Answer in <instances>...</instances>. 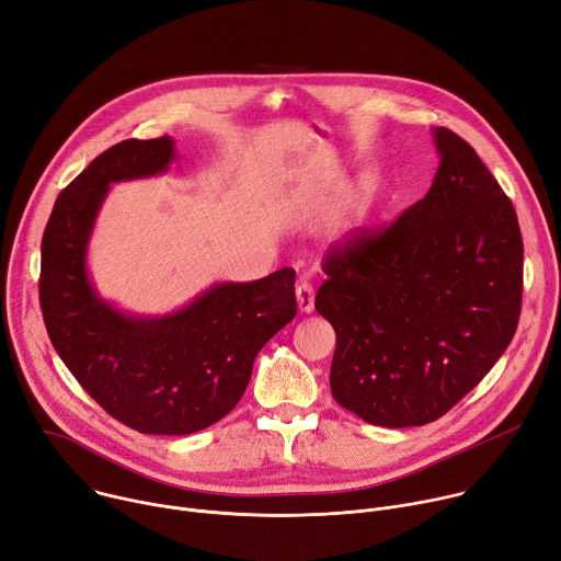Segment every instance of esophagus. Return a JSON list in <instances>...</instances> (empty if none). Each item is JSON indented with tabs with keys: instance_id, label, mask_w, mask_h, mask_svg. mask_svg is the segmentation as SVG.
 Here are the masks:
<instances>
[{
	"instance_id": "34e87169",
	"label": "esophagus",
	"mask_w": 561,
	"mask_h": 561,
	"mask_svg": "<svg viewBox=\"0 0 561 561\" xmlns=\"http://www.w3.org/2000/svg\"><path fill=\"white\" fill-rule=\"evenodd\" d=\"M296 300H298V309L302 314H309L314 309V287L309 283H300L296 287Z\"/></svg>"
}]
</instances>
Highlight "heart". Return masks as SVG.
<instances>
[{
    "label": "heart",
    "mask_w": 561,
    "mask_h": 561,
    "mask_svg": "<svg viewBox=\"0 0 561 561\" xmlns=\"http://www.w3.org/2000/svg\"><path fill=\"white\" fill-rule=\"evenodd\" d=\"M365 214H367V205H365V201H363V198H356V201L352 203V209H350V227H352V229H354V227H358V225L363 222Z\"/></svg>",
    "instance_id": "obj_1"
}]
</instances>
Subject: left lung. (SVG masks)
I'll return each mask as SVG.
<instances>
[{
	"mask_svg": "<svg viewBox=\"0 0 561 561\" xmlns=\"http://www.w3.org/2000/svg\"><path fill=\"white\" fill-rule=\"evenodd\" d=\"M439 169L383 231L360 229L325 259L317 312L336 332L332 397L383 427L457 405L511 345L524 283L515 207L474 149L432 129Z\"/></svg>",
	"mask_w": 561,
	"mask_h": 561,
	"instance_id": "8db88e82",
	"label": "left lung"
}]
</instances>
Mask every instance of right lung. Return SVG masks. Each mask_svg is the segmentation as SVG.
<instances>
[{
    "label": "right lung",
    "mask_w": 561,
    "mask_h": 561,
    "mask_svg": "<svg viewBox=\"0 0 561 561\" xmlns=\"http://www.w3.org/2000/svg\"><path fill=\"white\" fill-rule=\"evenodd\" d=\"M169 136L122 140L55 201L42 238L39 305L59 358L119 423L145 434H192L229 414L263 345L296 317V272L216 283L164 317L106 302L87 270L89 240L113 182L164 173Z\"/></svg>",
    "instance_id": "right-lung-1"
}]
</instances>
